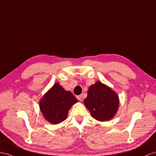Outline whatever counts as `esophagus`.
Segmentation results:
<instances>
[{
	"label": "esophagus",
	"instance_id": "obj_1",
	"mask_svg": "<svg viewBox=\"0 0 156 156\" xmlns=\"http://www.w3.org/2000/svg\"><path fill=\"white\" fill-rule=\"evenodd\" d=\"M76 98H77V99L79 101H82V95H78V96H76Z\"/></svg>",
	"mask_w": 156,
	"mask_h": 156
}]
</instances>
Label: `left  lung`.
I'll use <instances>...</instances> for the list:
<instances>
[{
    "mask_svg": "<svg viewBox=\"0 0 156 156\" xmlns=\"http://www.w3.org/2000/svg\"><path fill=\"white\" fill-rule=\"evenodd\" d=\"M83 104L93 118L105 122L115 116L119 108V100L118 94L112 88L98 81L89 87Z\"/></svg>",
    "mask_w": 156,
    "mask_h": 156,
    "instance_id": "obj_1",
    "label": "left lung"
}]
</instances>
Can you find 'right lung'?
Masks as SVG:
<instances>
[{"instance_id": "add662e5", "label": "right lung", "mask_w": 156, "mask_h": 156, "mask_svg": "<svg viewBox=\"0 0 156 156\" xmlns=\"http://www.w3.org/2000/svg\"><path fill=\"white\" fill-rule=\"evenodd\" d=\"M77 102L72 93L56 83L41 98L39 106L45 119L52 124H58L67 118L71 106Z\"/></svg>"}]
</instances>
